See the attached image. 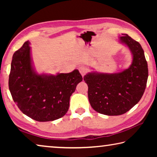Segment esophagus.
Segmentation results:
<instances>
[{"label":"esophagus","instance_id":"esophagus-1","mask_svg":"<svg viewBox=\"0 0 157 157\" xmlns=\"http://www.w3.org/2000/svg\"><path fill=\"white\" fill-rule=\"evenodd\" d=\"M79 73H81V75L82 76H84V75H86L87 72H88V69L85 67V66H82L79 68Z\"/></svg>","mask_w":157,"mask_h":157}]
</instances>
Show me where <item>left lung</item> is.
<instances>
[{
	"instance_id": "obj_1",
	"label": "left lung",
	"mask_w": 157,
	"mask_h": 157,
	"mask_svg": "<svg viewBox=\"0 0 157 157\" xmlns=\"http://www.w3.org/2000/svg\"><path fill=\"white\" fill-rule=\"evenodd\" d=\"M118 41L131 52L129 67L114 73L92 71L84 77L90 105L107 116L122 115L136 105L144 94L148 78L147 63L140 44L126 34L119 36Z\"/></svg>"
}]
</instances>
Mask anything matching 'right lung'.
Returning <instances> with one entry per match:
<instances>
[{"mask_svg":"<svg viewBox=\"0 0 157 157\" xmlns=\"http://www.w3.org/2000/svg\"><path fill=\"white\" fill-rule=\"evenodd\" d=\"M30 45V41H25L13 55L10 91L25 115L39 122L53 121L67 113L70 98L82 77L78 69L55 75L38 73L33 64Z\"/></svg>","mask_w":157,"mask_h":157,"instance_id":"obj_1","label":"right lung"}]
</instances>
